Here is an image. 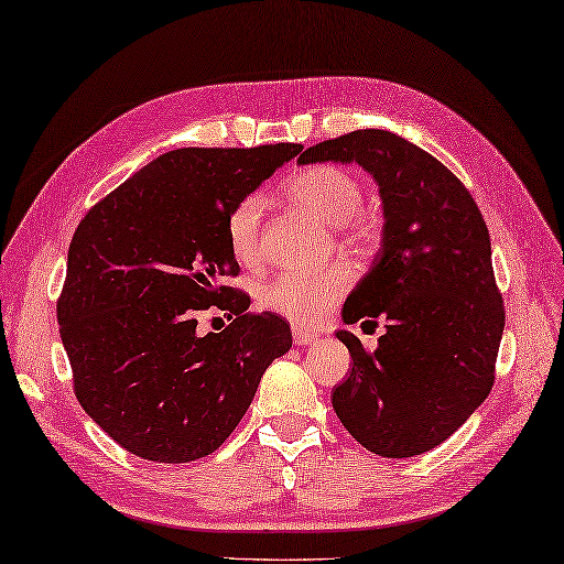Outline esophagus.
<instances>
[{
    "instance_id": "obj_1",
    "label": "esophagus",
    "mask_w": 564,
    "mask_h": 564,
    "mask_svg": "<svg viewBox=\"0 0 564 564\" xmlns=\"http://www.w3.org/2000/svg\"><path fill=\"white\" fill-rule=\"evenodd\" d=\"M292 337L296 345H314L321 335L316 330H306V328H299V325H294Z\"/></svg>"
}]
</instances>
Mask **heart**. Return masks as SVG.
I'll return each instance as SVG.
<instances>
[{
    "label": "heart",
    "mask_w": 564,
    "mask_h": 564,
    "mask_svg": "<svg viewBox=\"0 0 564 564\" xmlns=\"http://www.w3.org/2000/svg\"><path fill=\"white\" fill-rule=\"evenodd\" d=\"M284 197L299 212H306L323 224H333L337 241L347 248H367L377 239V217L361 205L365 185L349 169L335 164L308 166L284 185ZM262 217H265V197L248 193L236 199L224 219L231 256L246 268H258L262 260ZM349 282L352 272L345 265H330L308 274L284 272L262 286L260 304L299 328H311L337 304Z\"/></svg>",
    "instance_id": "heart-1"
}]
</instances>
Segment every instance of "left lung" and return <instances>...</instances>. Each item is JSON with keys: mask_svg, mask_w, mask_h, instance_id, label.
<instances>
[{"mask_svg": "<svg viewBox=\"0 0 564 564\" xmlns=\"http://www.w3.org/2000/svg\"><path fill=\"white\" fill-rule=\"evenodd\" d=\"M355 161L379 183L383 246L347 296L345 323H386L377 349L340 330L352 355L333 388L345 430L386 458L446 442L492 391L505 302L487 224L440 159L386 130H355L308 147L299 164Z\"/></svg>", "mask_w": 564, "mask_h": 564, "instance_id": "obj_1", "label": "left lung"}]
</instances>
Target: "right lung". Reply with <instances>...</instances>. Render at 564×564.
<instances>
[{"mask_svg": "<svg viewBox=\"0 0 564 564\" xmlns=\"http://www.w3.org/2000/svg\"><path fill=\"white\" fill-rule=\"evenodd\" d=\"M302 144L185 147L137 171L72 236L57 323L74 395L124 452L187 463L227 442L290 323L221 284L239 274L224 219ZM209 305L232 323L199 336Z\"/></svg>", "mask_w": 564, "mask_h": 564, "instance_id": "add662e5", "label": "right lung"}]
</instances>
